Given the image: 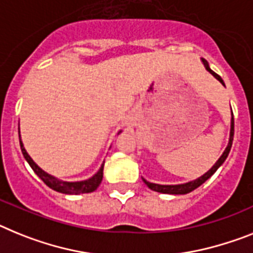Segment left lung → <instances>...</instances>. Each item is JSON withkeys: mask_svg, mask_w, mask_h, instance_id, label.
Listing matches in <instances>:
<instances>
[{"mask_svg": "<svg viewBox=\"0 0 253 253\" xmlns=\"http://www.w3.org/2000/svg\"><path fill=\"white\" fill-rule=\"evenodd\" d=\"M201 61H203L204 66H205V69L208 70L210 74L214 76L216 80H219L221 83V84L225 86V84H224L223 79L219 76L218 74H215L214 71H212L211 69H210V66H209L208 61L204 60V58H201ZM233 136H234V118H233V112H232V120H230V133H229V141H228V145L227 148H225V150H224V153L221 154V157L219 158L218 160H216V163L214 164V166L211 167V168L209 169L208 172L205 173V174H203L201 177H199V178L193 179V181H190L187 182V183H182V184H158V183H151V182L146 181L145 178H142V181H144V183L148 186L150 190L153 191H157V192H160V193H169V195H186V193L191 192V191L196 190L197 187H200L201 184L204 183L205 181H208L210 177H211L212 174H214L216 170H218L219 167L221 166V164L225 162V159H227L228 154H229L230 151V148H232V144H233Z\"/></svg>", "mask_w": 253, "mask_h": 253, "instance_id": "left-lung-1", "label": "left lung"}]
</instances>
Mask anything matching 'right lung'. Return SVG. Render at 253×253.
<instances>
[{
	"label": "right lung",
	"mask_w": 253,
	"mask_h": 253,
	"mask_svg": "<svg viewBox=\"0 0 253 253\" xmlns=\"http://www.w3.org/2000/svg\"><path fill=\"white\" fill-rule=\"evenodd\" d=\"M122 131H120L118 133H121ZM19 133H20V129H19ZM19 139H20V135H19ZM20 148L21 153H23L25 160L29 163V166L32 167V169L34 170V173L38 175L42 181L47 184L48 187L52 188V190L57 191V192L66 193V195H80V193H89L95 191L96 188L99 187L100 182L103 179V168H104V162L100 166L99 170L93 175L90 177L89 179H85V181H79V182H66L61 181V179L56 178L53 175L48 174L47 172H44L41 167H38V164H35L34 160L30 158V155L26 153L25 148H24V144L20 139Z\"/></svg>",
	"instance_id": "add662e5"
}]
</instances>
